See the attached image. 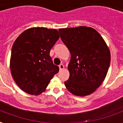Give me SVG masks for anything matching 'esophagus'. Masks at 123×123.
<instances>
[{
	"instance_id": "esophagus-1",
	"label": "esophagus",
	"mask_w": 123,
	"mask_h": 123,
	"mask_svg": "<svg viewBox=\"0 0 123 123\" xmlns=\"http://www.w3.org/2000/svg\"><path fill=\"white\" fill-rule=\"evenodd\" d=\"M59 68H60V70H63L64 69V65H63V64H60V66H59Z\"/></svg>"
}]
</instances>
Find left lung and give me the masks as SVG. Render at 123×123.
<instances>
[{"label":"left lung","instance_id":"obj_1","mask_svg":"<svg viewBox=\"0 0 123 123\" xmlns=\"http://www.w3.org/2000/svg\"><path fill=\"white\" fill-rule=\"evenodd\" d=\"M59 31L71 53L69 77L64 82L65 87L77 96L91 94L107 75L111 61L109 47L100 34L90 27L60 29Z\"/></svg>","mask_w":123,"mask_h":123}]
</instances>
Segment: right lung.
<instances>
[{
	"label": "right lung",
	"mask_w": 123,
	"mask_h": 123,
	"mask_svg": "<svg viewBox=\"0 0 123 123\" xmlns=\"http://www.w3.org/2000/svg\"><path fill=\"white\" fill-rule=\"evenodd\" d=\"M60 38L55 29L31 27L21 33L12 48L10 68L20 89L31 95L44 92L59 71L50 56L51 48Z\"/></svg>",
	"instance_id": "add662e5"
}]
</instances>
